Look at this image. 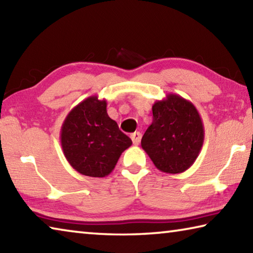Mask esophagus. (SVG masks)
Wrapping results in <instances>:
<instances>
[{
  "label": "esophagus",
  "mask_w": 253,
  "mask_h": 253,
  "mask_svg": "<svg viewBox=\"0 0 253 253\" xmlns=\"http://www.w3.org/2000/svg\"><path fill=\"white\" fill-rule=\"evenodd\" d=\"M130 138L132 140L134 145H138L140 143V138H142V134L139 131H135L130 135Z\"/></svg>",
  "instance_id": "esophagus-1"
}]
</instances>
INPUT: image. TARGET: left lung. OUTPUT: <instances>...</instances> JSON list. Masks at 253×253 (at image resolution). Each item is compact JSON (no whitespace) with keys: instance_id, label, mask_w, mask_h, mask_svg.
<instances>
[{"instance_id":"left-lung-1","label":"left lung","mask_w":253,"mask_h":253,"mask_svg":"<svg viewBox=\"0 0 253 253\" xmlns=\"http://www.w3.org/2000/svg\"><path fill=\"white\" fill-rule=\"evenodd\" d=\"M153 123L142 138V147L161 172L182 173L198 158L204 127L198 109L183 97L169 93L152 107Z\"/></svg>"}]
</instances>
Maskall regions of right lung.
<instances>
[{
  "label": "right lung",
  "instance_id": "obj_1",
  "mask_svg": "<svg viewBox=\"0 0 253 253\" xmlns=\"http://www.w3.org/2000/svg\"><path fill=\"white\" fill-rule=\"evenodd\" d=\"M60 142L63 154L77 172L105 177L122 153L132 144L107 114V101L88 97L71 109L62 124Z\"/></svg>",
  "mask_w": 253,
  "mask_h": 253
}]
</instances>
